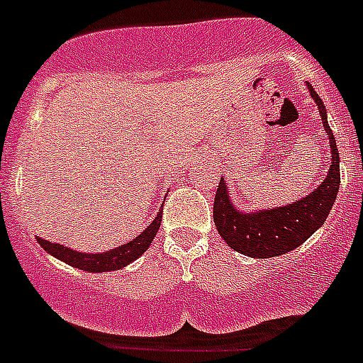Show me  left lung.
I'll list each match as a JSON object with an SVG mask.
<instances>
[{
	"mask_svg": "<svg viewBox=\"0 0 363 363\" xmlns=\"http://www.w3.org/2000/svg\"><path fill=\"white\" fill-rule=\"evenodd\" d=\"M311 98L316 101L322 116L323 129L331 147V165L325 179L311 194L284 207L242 213L233 205L225 178L220 179L216 196H214V225L227 245L234 251L251 258H272L293 251L309 238L311 234L323 225L340 187V154L333 130L327 123L325 105L313 86L307 83Z\"/></svg>",
	"mask_w": 363,
	"mask_h": 363,
	"instance_id": "8db88e82",
	"label": "left lung"
}]
</instances>
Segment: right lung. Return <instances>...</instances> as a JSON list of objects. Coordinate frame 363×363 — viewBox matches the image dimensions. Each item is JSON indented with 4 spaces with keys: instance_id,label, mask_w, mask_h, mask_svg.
Segmentation results:
<instances>
[{
    "instance_id": "1",
    "label": "right lung",
    "mask_w": 363,
    "mask_h": 363,
    "mask_svg": "<svg viewBox=\"0 0 363 363\" xmlns=\"http://www.w3.org/2000/svg\"><path fill=\"white\" fill-rule=\"evenodd\" d=\"M160 223H162V211L158 213V216L154 218L152 223L142 234H138L136 238L130 240L129 243H123V245L116 247V249H111L107 252H96V255H92V252L72 251L70 247L47 242L43 238L36 240L49 255L56 256L57 259H62V262L72 265V267L82 269V271L86 272H111L118 271V269H123L125 265H129L130 262L140 258L149 249L150 243H152L154 236H156V233L160 229Z\"/></svg>"
}]
</instances>
